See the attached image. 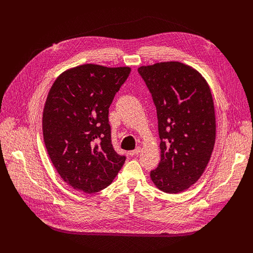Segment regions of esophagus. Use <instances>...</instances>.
<instances>
[{"instance_id": "34e87169", "label": "esophagus", "mask_w": 253, "mask_h": 253, "mask_svg": "<svg viewBox=\"0 0 253 253\" xmlns=\"http://www.w3.org/2000/svg\"><path fill=\"white\" fill-rule=\"evenodd\" d=\"M140 152H141V149H140V148H136L135 150H133V151L131 152V155H132V156H136V155H138Z\"/></svg>"}]
</instances>
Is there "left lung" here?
<instances>
[{
  "instance_id": "left-lung-1",
  "label": "left lung",
  "mask_w": 253,
  "mask_h": 253,
  "mask_svg": "<svg viewBox=\"0 0 253 253\" xmlns=\"http://www.w3.org/2000/svg\"><path fill=\"white\" fill-rule=\"evenodd\" d=\"M138 72L157 109L161 161L151 171L156 187L178 194L198 181L213 152L214 102L205 78L179 61L142 65Z\"/></svg>"
}]
</instances>
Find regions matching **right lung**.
Masks as SVG:
<instances>
[{
	"label": "right lung",
	"instance_id": "right-lung-1",
	"mask_svg": "<svg viewBox=\"0 0 253 253\" xmlns=\"http://www.w3.org/2000/svg\"><path fill=\"white\" fill-rule=\"evenodd\" d=\"M130 71L78 65L61 73L49 90L42 117L44 142L60 177L77 191L105 189L125 162L112 145L109 109Z\"/></svg>",
	"mask_w": 253,
	"mask_h": 253
}]
</instances>
